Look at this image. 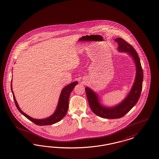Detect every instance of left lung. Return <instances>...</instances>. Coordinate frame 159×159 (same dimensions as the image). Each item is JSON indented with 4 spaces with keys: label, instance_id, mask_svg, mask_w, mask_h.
Instances as JSON below:
<instances>
[{
    "label": "left lung",
    "instance_id": "obj_1",
    "mask_svg": "<svg viewBox=\"0 0 159 159\" xmlns=\"http://www.w3.org/2000/svg\"><path fill=\"white\" fill-rule=\"evenodd\" d=\"M115 40L119 44L118 50L127 53L131 56L135 62L136 67V78L130 93L119 104L115 107H109L100 103L97 94L92 90L88 87L85 88L89 104L93 113L101 117L112 119L122 117L136 104L142 90L143 80L142 67L136 51L131 45L123 39L119 38Z\"/></svg>",
    "mask_w": 159,
    "mask_h": 159
}]
</instances>
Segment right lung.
<instances>
[{
	"mask_svg": "<svg viewBox=\"0 0 159 159\" xmlns=\"http://www.w3.org/2000/svg\"><path fill=\"white\" fill-rule=\"evenodd\" d=\"M78 84L77 82H73L70 83L66 87L63 88L61 92L60 98L59 100L57 108L56 109L55 113L49 117L44 119H36L32 118L29 116L27 115L24 112H23L21 109H20L19 105L17 104L16 100L15 99V95L13 94V92L12 90V86L11 82V90L13 99L15 100V103L16 104L17 109L22 113V115L25 116L27 119L30 121H32L34 124L39 125V126H44V125H51L55 124L57 122H59L66 115L67 110L69 108V99L70 96V94L73 90V89L75 87V86Z\"/></svg>",
	"mask_w": 159,
	"mask_h": 159,
	"instance_id": "add662e5",
	"label": "right lung"
}]
</instances>
